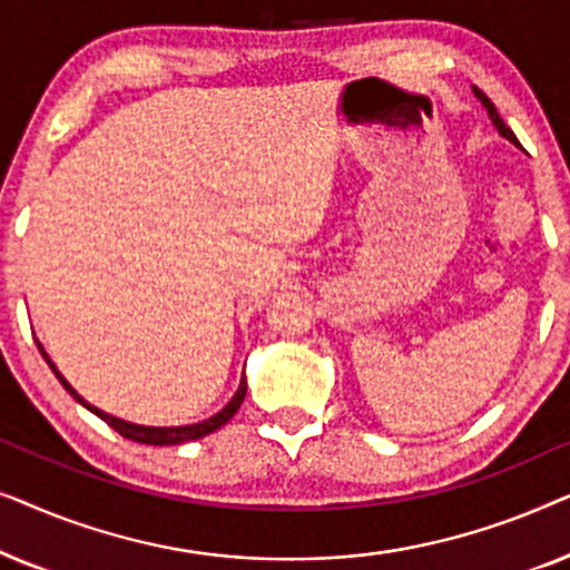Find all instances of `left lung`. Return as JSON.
Returning <instances> with one entry per match:
<instances>
[{"label": "left lung", "instance_id": "8db88e82", "mask_svg": "<svg viewBox=\"0 0 570 570\" xmlns=\"http://www.w3.org/2000/svg\"><path fill=\"white\" fill-rule=\"evenodd\" d=\"M474 90V96H478V100H480V104L482 106H485V111H488V116H490V121H493V127L498 129V135H501L503 139H509V142L511 145H517V147H521L519 145V139H517V135H513V131L509 129V127H505V124H503V119H501V116H498V108L493 106V104H490V98L485 96V92H482V90H478V88H472Z\"/></svg>", "mask_w": 570, "mask_h": 570}]
</instances>
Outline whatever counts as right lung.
<instances>
[{"label":"right lung","instance_id":"obj_1","mask_svg":"<svg viewBox=\"0 0 570 570\" xmlns=\"http://www.w3.org/2000/svg\"><path fill=\"white\" fill-rule=\"evenodd\" d=\"M36 345H38V350H41V355L46 357V363L51 365L53 376H57V379L61 381V386H65L67 392L72 394L75 400L82 404V407H88V410L92 412V415H98L100 420H106V423L111 425L116 433H121L124 439L137 441V443H147V446H174V443L197 441V439H205V435H209V433H215L217 428H223L233 415H236L238 407H240V402H244V396H246V389H248V384H246V373H244V376H240V384H238V389H236V394H233V400H230L228 404H225V407H223L220 412H215L213 417L199 420V423H191V425H163V428H160V425H139V423H129V420H121V417H116V415H108V412L92 407L90 402H85L82 396L75 392L72 384H69V381H67L65 376H61L59 368H57V365H53V361L49 357V353H46V350H43L41 342L36 340Z\"/></svg>","mask_w":570,"mask_h":570}]
</instances>
